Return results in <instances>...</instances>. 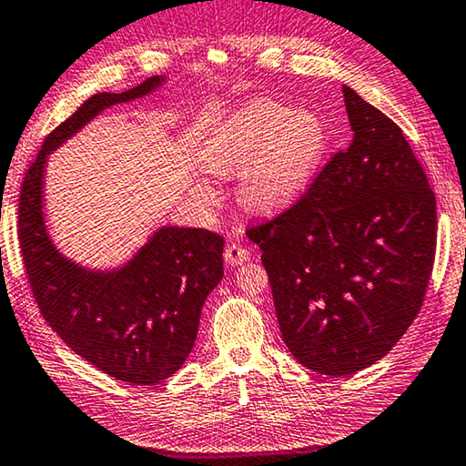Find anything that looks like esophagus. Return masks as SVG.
Instances as JSON below:
<instances>
[{
  "mask_svg": "<svg viewBox=\"0 0 466 466\" xmlns=\"http://www.w3.org/2000/svg\"><path fill=\"white\" fill-rule=\"evenodd\" d=\"M248 258H249V252L241 246L239 241L228 243L227 249H225V262L228 264V267H239V264L246 262Z\"/></svg>",
  "mask_w": 466,
  "mask_h": 466,
  "instance_id": "obj_1",
  "label": "esophagus"
}]
</instances>
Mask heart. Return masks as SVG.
I'll return each mask as SVG.
<instances>
[{
  "instance_id": "1",
  "label": "heart",
  "mask_w": 466,
  "mask_h": 466,
  "mask_svg": "<svg viewBox=\"0 0 466 466\" xmlns=\"http://www.w3.org/2000/svg\"><path fill=\"white\" fill-rule=\"evenodd\" d=\"M327 152V127L319 114L270 99H254L210 135L202 167L214 177L239 178V199L249 210L277 212L296 204L317 177ZM193 196L217 204L212 185L198 181Z\"/></svg>"
}]
</instances>
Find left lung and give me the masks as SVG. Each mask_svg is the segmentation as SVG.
<instances>
[{"mask_svg":"<svg viewBox=\"0 0 466 466\" xmlns=\"http://www.w3.org/2000/svg\"><path fill=\"white\" fill-rule=\"evenodd\" d=\"M352 143L302 198L248 228L299 364L352 375L396 346L431 279L435 193L402 128L343 85Z\"/></svg>","mask_w":466,"mask_h":466,"instance_id":"1","label":"left lung"}]
</instances>
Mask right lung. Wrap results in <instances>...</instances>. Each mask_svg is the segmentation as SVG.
<instances>
[{
  "mask_svg": "<svg viewBox=\"0 0 466 466\" xmlns=\"http://www.w3.org/2000/svg\"><path fill=\"white\" fill-rule=\"evenodd\" d=\"M152 76L123 93H96L47 135L28 167L18 199V241L28 283L47 325L93 367L128 385L175 375L198 338L199 314L223 279L220 235L162 227L125 267L91 270L68 260L49 239L43 218L47 156L114 104L162 87Z\"/></svg>",
  "mask_w": 466,
  "mask_h": 466,
  "instance_id": "add662e5",
  "label": "right lung"
}]
</instances>
